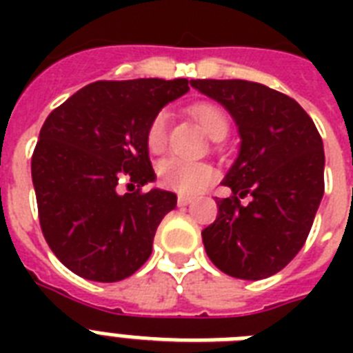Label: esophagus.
Returning <instances> with one entry per match:
<instances>
[{
    "mask_svg": "<svg viewBox=\"0 0 353 353\" xmlns=\"http://www.w3.org/2000/svg\"><path fill=\"white\" fill-rule=\"evenodd\" d=\"M190 203H192V198H188V196H179V198H177V205H179V207H187V205Z\"/></svg>",
    "mask_w": 353,
    "mask_h": 353,
    "instance_id": "esophagus-1",
    "label": "esophagus"
}]
</instances>
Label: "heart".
<instances>
[{"mask_svg": "<svg viewBox=\"0 0 353 353\" xmlns=\"http://www.w3.org/2000/svg\"><path fill=\"white\" fill-rule=\"evenodd\" d=\"M192 117L199 122L205 133L212 139L223 137L229 132V117L220 106L212 102H198L190 106ZM168 141V121L166 113L159 112L152 119L148 130H146V144L150 152L161 154L166 148ZM161 187L174 190V192L194 196L199 194L207 185L212 183L216 177L214 166L205 163V161H187L179 157H168L161 161L157 168Z\"/></svg>", "mask_w": 353, "mask_h": 353, "instance_id": "heart-1", "label": "heart"}]
</instances>
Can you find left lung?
<instances>
[{"label":"left lung","instance_id":"obj_1","mask_svg":"<svg viewBox=\"0 0 353 353\" xmlns=\"http://www.w3.org/2000/svg\"><path fill=\"white\" fill-rule=\"evenodd\" d=\"M238 124L240 155L227 172L231 198L201 231L216 268L241 280L268 279L299 254L324 194L323 139L291 97L249 80H190ZM249 195V204L240 199Z\"/></svg>","mask_w":353,"mask_h":353}]
</instances>
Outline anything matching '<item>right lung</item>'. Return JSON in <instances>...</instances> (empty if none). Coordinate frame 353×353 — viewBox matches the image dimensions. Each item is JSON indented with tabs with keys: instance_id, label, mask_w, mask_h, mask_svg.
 I'll return each instance as SVG.
<instances>
[{
	"instance_id": "right-lung-1",
	"label": "right lung",
	"mask_w": 353,
	"mask_h": 353,
	"mask_svg": "<svg viewBox=\"0 0 353 353\" xmlns=\"http://www.w3.org/2000/svg\"><path fill=\"white\" fill-rule=\"evenodd\" d=\"M187 79L99 80L49 113L30 161L38 218L57 258L82 279L119 282L152 254L174 192H143L155 174L146 130ZM126 182L130 193L121 194Z\"/></svg>"
}]
</instances>
